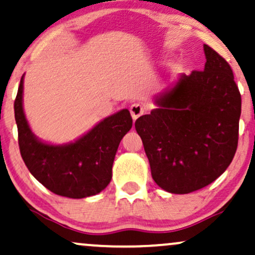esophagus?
<instances>
[{"mask_svg": "<svg viewBox=\"0 0 255 255\" xmlns=\"http://www.w3.org/2000/svg\"><path fill=\"white\" fill-rule=\"evenodd\" d=\"M129 111H130V114H131V118H133V120H136L137 118H140L141 115L143 114L146 109H144V107H143L142 105L133 104V105L130 106Z\"/></svg>", "mask_w": 255, "mask_h": 255, "instance_id": "34e87169", "label": "esophagus"}]
</instances>
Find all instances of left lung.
<instances>
[{
	"label": "left lung",
	"instance_id": "8db88e82",
	"mask_svg": "<svg viewBox=\"0 0 255 255\" xmlns=\"http://www.w3.org/2000/svg\"><path fill=\"white\" fill-rule=\"evenodd\" d=\"M204 70L182 74L135 121L156 185L174 194L208 186L238 147L241 95L227 61L204 44Z\"/></svg>",
	"mask_w": 255,
	"mask_h": 255
}]
</instances>
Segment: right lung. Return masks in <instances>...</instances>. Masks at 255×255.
Listing matches in <instances>:
<instances>
[{
    "label": "right lung",
    "instance_id": "add662e5",
    "mask_svg": "<svg viewBox=\"0 0 255 255\" xmlns=\"http://www.w3.org/2000/svg\"><path fill=\"white\" fill-rule=\"evenodd\" d=\"M23 77L14 109L21 156L31 175L57 195L82 199L104 191L120 141L133 126L128 109L115 113L74 142L50 144L31 131L23 111Z\"/></svg>",
    "mask_w": 255,
    "mask_h": 255
}]
</instances>
